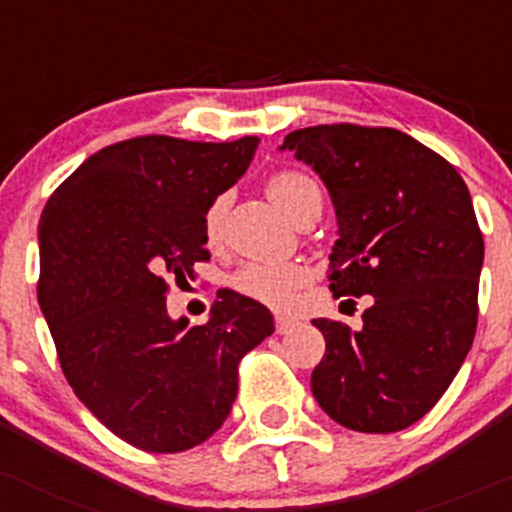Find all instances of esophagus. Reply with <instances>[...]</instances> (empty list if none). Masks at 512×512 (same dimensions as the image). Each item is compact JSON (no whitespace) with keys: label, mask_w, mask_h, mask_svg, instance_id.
<instances>
[{"label":"esophagus","mask_w":512,"mask_h":512,"mask_svg":"<svg viewBox=\"0 0 512 512\" xmlns=\"http://www.w3.org/2000/svg\"><path fill=\"white\" fill-rule=\"evenodd\" d=\"M297 326V321L289 319V316H274V331L277 333H289Z\"/></svg>","instance_id":"obj_1"}]
</instances>
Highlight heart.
Returning <instances> with one entry per match:
<instances>
[{
    "label": "heart",
    "mask_w": 512,
    "mask_h": 512,
    "mask_svg": "<svg viewBox=\"0 0 512 512\" xmlns=\"http://www.w3.org/2000/svg\"><path fill=\"white\" fill-rule=\"evenodd\" d=\"M267 193L297 225H304L306 220H316L324 208L319 184L299 169L274 171L267 179ZM225 213H228V196L213 198L211 206L203 213V238L208 245H218L223 238ZM309 282L311 272L301 262H279V265L250 262L230 277V287L240 297L279 311L292 309L297 304L301 289Z\"/></svg>",
    "instance_id": "b5f03b06"
}]
</instances>
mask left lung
Listing matches in <instances>:
<instances>
[{"mask_svg":"<svg viewBox=\"0 0 512 512\" xmlns=\"http://www.w3.org/2000/svg\"><path fill=\"white\" fill-rule=\"evenodd\" d=\"M282 149L314 166L336 206L333 297L373 294L360 331L311 321L326 338L311 392L353 432H400L437 405L476 336L483 235L469 188L392 127H304Z\"/></svg>","mask_w":512,"mask_h":512,"instance_id":"8db88e82","label":"left lung"}]
</instances>
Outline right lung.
<instances>
[{
  "instance_id": "add662e5",
  "label": "right lung",
  "mask_w": 512,
  "mask_h": 512,
  "mask_svg": "<svg viewBox=\"0 0 512 512\" xmlns=\"http://www.w3.org/2000/svg\"><path fill=\"white\" fill-rule=\"evenodd\" d=\"M257 137L188 142L147 134L88 157L39 225V304L78 400L127 444L176 454L220 429L242 355L270 309L220 289L203 326L171 321L169 279L211 260L203 213L245 174Z\"/></svg>"
}]
</instances>
